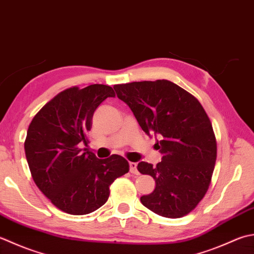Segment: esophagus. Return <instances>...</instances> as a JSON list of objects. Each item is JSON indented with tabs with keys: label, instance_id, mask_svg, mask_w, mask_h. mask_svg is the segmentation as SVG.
<instances>
[{
	"label": "esophagus",
	"instance_id": "obj_1",
	"mask_svg": "<svg viewBox=\"0 0 254 254\" xmlns=\"http://www.w3.org/2000/svg\"><path fill=\"white\" fill-rule=\"evenodd\" d=\"M130 172L132 174H135V175H138V171H137V164L134 162H130Z\"/></svg>",
	"mask_w": 254,
	"mask_h": 254
}]
</instances>
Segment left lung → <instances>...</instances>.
<instances>
[{
	"mask_svg": "<svg viewBox=\"0 0 254 254\" xmlns=\"http://www.w3.org/2000/svg\"><path fill=\"white\" fill-rule=\"evenodd\" d=\"M148 136L161 138L163 154L156 166L137 164L141 174L155 180V190L141 197L153 212L166 218L186 216L209 188L217 158V142L211 122L197 99L168 80L114 84Z\"/></svg>",
	"mask_w": 254,
	"mask_h": 254,
	"instance_id": "left-lung-1",
	"label": "left lung"
}]
</instances>
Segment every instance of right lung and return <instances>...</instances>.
I'll use <instances>...</instances> for the list:
<instances>
[{"instance_id":"right-lung-1","label":"right lung","mask_w":254,"mask_h":254,"mask_svg":"<svg viewBox=\"0 0 254 254\" xmlns=\"http://www.w3.org/2000/svg\"><path fill=\"white\" fill-rule=\"evenodd\" d=\"M116 97L106 84L72 87L58 93L37 112L24 143L36 186L58 209L87 215L108 200L110 185L130 170L126 158L113 154L99 160L87 145L92 117L100 103Z\"/></svg>"}]
</instances>
